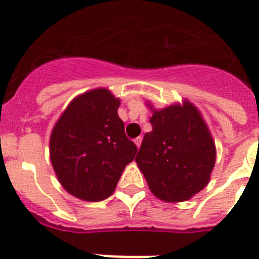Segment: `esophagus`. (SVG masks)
Segmentation results:
<instances>
[{"label":"esophagus","mask_w":259,"mask_h":259,"mask_svg":"<svg viewBox=\"0 0 259 259\" xmlns=\"http://www.w3.org/2000/svg\"><path fill=\"white\" fill-rule=\"evenodd\" d=\"M135 144H136V146L137 148H140V145H141V141H143V139H141V137H137V139H135Z\"/></svg>","instance_id":"1"}]
</instances>
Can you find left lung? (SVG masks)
Wrapping results in <instances>:
<instances>
[{
	"label": "left lung",
	"mask_w": 259,
	"mask_h": 259,
	"mask_svg": "<svg viewBox=\"0 0 259 259\" xmlns=\"http://www.w3.org/2000/svg\"><path fill=\"white\" fill-rule=\"evenodd\" d=\"M153 130L135 161L150 191L166 202L187 201L202 191L215 164V144L191 102L153 110Z\"/></svg>",
	"instance_id": "8db88e82"
}]
</instances>
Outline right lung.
I'll list each match as a JSON object with an SVG mask.
<instances>
[{"label":"right lung","mask_w":259,"mask_h":259,"mask_svg":"<svg viewBox=\"0 0 259 259\" xmlns=\"http://www.w3.org/2000/svg\"><path fill=\"white\" fill-rule=\"evenodd\" d=\"M120 101L107 89L71 101L53 128L50 159L62 187L84 201H101L115 191L137 146L118 116Z\"/></svg>","instance_id":"obj_1"}]
</instances>
